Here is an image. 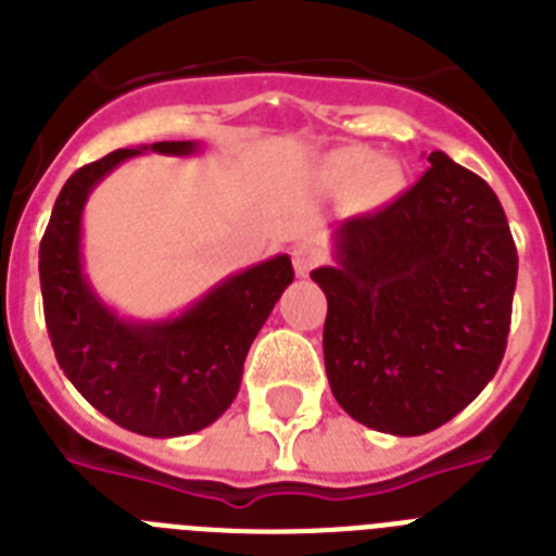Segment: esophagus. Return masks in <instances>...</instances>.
I'll return each mask as SVG.
<instances>
[{
  "mask_svg": "<svg viewBox=\"0 0 556 556\" xmlns=\"http://www.w3.org/2000/svg\"><path fill=\"white\" fill-rule=\"evenodd\" d=\"M292 262H294V273L301 275V278H306V275L320 264V253H317L312 244L303 242L292 250Z\"/></svg>",
  "mask_w": 556,
  "mask_h": 556,
  "instance_id": "34e87169",
  "label": "esophagus"
}]
</instances>
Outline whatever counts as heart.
<instances>
[{
	"label": "heart",
	"mask_w": 556,
	"mask_h": 556,
	"mask_svg": "<svg viewBox=\"0 0 556 556\" xmlns=\"http://www.w3.org/2000/svg\"><path fill=\"white\" fill-rule=\"evenodd\" d=\"M328 178L339 189L358 186L367 203H381V200L392 198L401 186V175L395 166L390 161H378L370 150H362V147L339 150L328 164Z\"/></svg>",
	"instance_id": "1"
}]
</instances>
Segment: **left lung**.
Wrapping results in <instances>:
<instances>
[{
	"mask_svg": "<svg viewBox=\"0 0 556 556\" xmlns=\"http://www.w3.org/2000/svg\"><path fill=\"white\" fill-rule=\"evenodd\" d=\"M312 278L328 301V384L367 429L429 434L498 370L518 250L495 191L445 152L390 205L339 225L337 264Z\"/></svg>",
	"mask_w": 556,
	"mask_h": 556,
	"instance_id": "8db88e82",
	"label": "left lung"
}]
</instances>
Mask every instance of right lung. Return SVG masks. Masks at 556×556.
Here are the masks:
<instances>
[{
	"instance_id": "right-lung-1",
	"label": "right lung",
	"mask_w": 556,
	"mask_h": 556,
	"mask_svg": "<svg viewBox=\"0 0 556 556\" xmlns=\"http://www.w3.org/2000/svg\"><path fill=\"white\" fill-rule=\"evenodd\" d=\"M141 150H113L80 166L58 194L38 250L43 317L58 365L88 404L136 434L180 437L233 404L250 345L294 269L289 255H275L225 278L180 317H116L83 275L80 219L91 189ZM150 150L189 155L198 141H155Z\"/></svg>"
}]
</instances>
